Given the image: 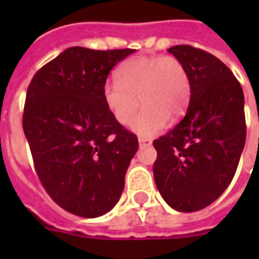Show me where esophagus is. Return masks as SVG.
<instances>
[{
	"label": "esophagus",
	"mask_w": 259,
	"mask_h": 259,
	"mask_svg": "<svg viewBox=\"0 0 259 259\" xmlns=\"http://www.w3.org/2000/svg\"><path fill=\"white\" fill-rule=\"evenodd\" d=\"M138 142H140V146L152 145V141H150L149 138H145V137H138Z\"/></svg>",
	"instance_id": "obj_1"
}]
</instances>
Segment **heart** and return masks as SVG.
<instances>
[{
	"mask_svg": "<svg viewBox=\"0 0 259 259\" xmlns=\"http://www.w3.org/2000/svg\"><path fill=\"white\" fill-rule=\"evenodd\" d=\"M189 97V75L175 56L129 59L119 67L118 80H107L103 86V101L121 125L132 122L141 101L144 107L132 129L145 137L165 129L169 117L179 119L187 110Z\"/></svg>",
	"mask_w": 259,
	"mask_h": 259,
	"instance_id": "1",
	"label": "heart"
}]
</instances>
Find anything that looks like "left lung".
I'll use <instances>...</instances> for the list:
<instances>
[{"label":"left lung","instance_id":"1","mask_svg":"<svg viewBox=\"0 0 259 259\" xmlns=\"http://www.w3.org/2000/svg\"><path fill=\"white\" fill-rule=\"evenodd\" d=\"M168 52L189 75L184 118L153 145V176L162 199L176 211L195 212L217 200L237 172L246 141L245 97L225 63L199 48Z\"/></svg>","mask_w":259,"mask_h":259}]
</instances>
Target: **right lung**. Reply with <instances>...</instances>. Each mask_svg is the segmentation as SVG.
<instances>
[{
    "mask_svg": "<svg viewBox=\"0 0 259 259\" xmlns=\"http://www.w3.org/2000/svg\"><path fill=\"white\" fill-rule=\"evenodd\" d=\"M134 51L71 47L26 91L22 129L36 173L52 200L78 217L98 218L117 204L138 149L137 136L103 101L111 68Z\"/></svg>",
    "mask_w": 259,
    "mask_h": 259,
    "instance_id": "right-lung-1",
    "label": "right lung"
}]
</instances>
